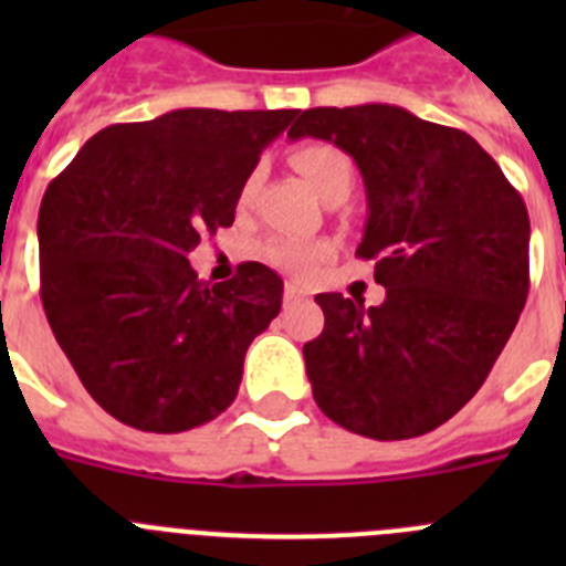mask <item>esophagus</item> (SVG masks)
I'll list each match as a JSON object with an SVG mask.
<instances>
[{
	"instance_id": "34e87169",
	"label": "esophagus",
	"mask_w": 566,
	"mask_h": 566,
	"mask_svg": "<svg viewBox=\"0 0 566 566\" xmlns=\"http://www.w3.org/2000/svg\"><path fill=\"white\" fill-rule=\"evenodd\" d=\"M306 289L303 286H297V283H286V286H283V300H286V303H294V300H303L306 297Z\"/></svg>"
}]
</instances>
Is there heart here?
<instances>
[{"mask_svg":"<svg viewBox=\"0 0 566 566\" xmlns=\"http://www.w3.org/2000/svg\"><path fill=\"white\" fill-rule=\"evenodd\" d=\"M292 164L308 184H312L314 192L319 198H328V195L339 192V189H348L352 192L354 184V161L352 155L343 153L339 147L328 142H306L297 144L292 149ZM260 178V169H252L249 178L243 181V189H240V203H247L254 192V184ZM326 247H319V243H306V240H292V238H277L263 243L260 254L266 263H272L274 269L289 274H308L314 269L319 258H323Z\"/></svg>","mask_w":566,"mask_h":566,"instance_id":"obj_1","label":"heart"}]
</instances>
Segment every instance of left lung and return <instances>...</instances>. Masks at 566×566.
I'll use <instances>...</instances> for the list:
<instances>
[{
    "label": "left lung",
    "instance_id": "obj_1",
    "mask_svg": "<svg viewBox=\"0 0 566 566\" xmlns=\"http://www.w3.org/2000/svg\"><path fill=\"white\" fill-rule=\"evenodd\" d=\"M357 161L379 306L317 294L323 334L303 345L319 411L368 439L433 431L482 388L530 292V218L499 164L457 127L391 104L297 113L289 138Z\"/></svg>",
    "mask_w": 566,
    "mask_h": 566
}]
</instances>
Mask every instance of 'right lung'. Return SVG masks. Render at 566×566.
Instances as JSON below:
<instances>
[{"instance_id":"obj_1","label":"right lung","mask_w":566,"mask_h":566,"mask_svg":"<svg viewBox=\"0 0 566 566\" xmlns=\"http://www.w3.org/2000/svg\"><path fill=\"white\" fill-rule=\"evenodd\" d=\"M297 109H172L113 124L50 181L39 207V294L87 394L118 422L181 433L238 397L283 280L240 263L203 283L187 254L232 227L240 189Z\"/></svg>"}]
</instances>
